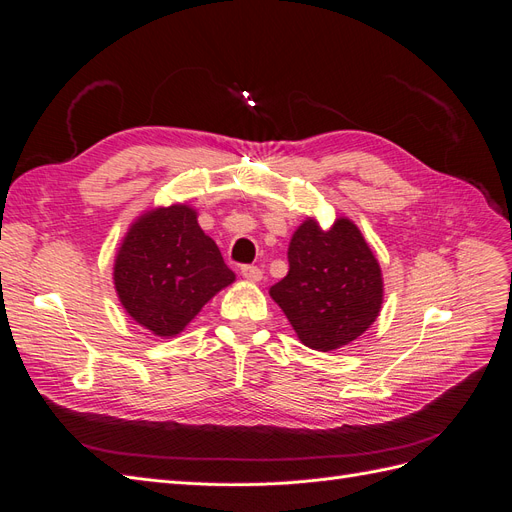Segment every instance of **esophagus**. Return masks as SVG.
I'll list each match as a JSON object with an SVG mask.
<instances>
[{
  "label": "esophagus",
  "instance_id": "1",
  "mask_svg": "<svg viewBox=\"0 0 512 512\" xmlns=\"http://www.w3.org/2000/svg\"><path fill=\"white\" fill-rule=\"evenodd\" d=\"M241 275L245 277V280H250V282H260L262 280V271L258 267H254V265H243L241 267Z\"/></svg>",
  "mask_w": 512,
  "mask_h": 512
}]
</instances>
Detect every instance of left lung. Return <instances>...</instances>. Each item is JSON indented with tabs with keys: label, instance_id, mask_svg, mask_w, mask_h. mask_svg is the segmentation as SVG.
<instances>
[{
	"label": "left lung",
	"instance_id": "obj_1",
	"mask_svg": "<svg viewBox=\"0 0 512 512\" xmlns=\"http://www.w3.org/2000/svg\"><path fill=\"white\" fill-rule=\"evenodd\" d=\"M288 262V275L269 294L305 346L320 352L348 346L378 318L380 265L350 220L329 230L305 220L290 239Z\"/></svg>",
	"mask_w": 512,
	"mask_h": 512
}]
</instances>
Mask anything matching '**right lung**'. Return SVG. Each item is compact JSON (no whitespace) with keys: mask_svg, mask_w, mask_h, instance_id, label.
Segmentation results:
<instances>
[{"mask_svg":"<svg viewBox=\"0 0 512 512\" xmlns=\"http://www.w3.org/2000/svg\"><path fill=\"white\" fill-rule=\"evenodd\" d=\"M115 288L126 312L153 335L181 333L232 273L188 205L138 218L115 258Z\"/></svg>","mask_w":512,"mask_h":512,"instance_id":"1","label":"right lung"}]
</instances>
